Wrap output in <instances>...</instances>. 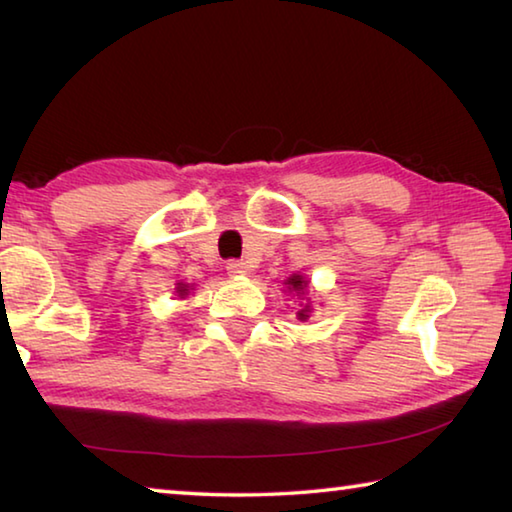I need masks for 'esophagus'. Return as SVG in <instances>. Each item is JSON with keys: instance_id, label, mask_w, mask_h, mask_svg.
Wrapping results in <instances>:
<instances>
[{"instance_id": "34e87169", "label": "esophagus", "mask_w": 512, "mask_h": 512, "mask_svg": "<svg viewBox=\"0 0 512 512\" xmlns=\"http://www.w3.org/2000/svg\"><path fill=\"white\" fill-rule=\"evenodd\" d=\"M225 271H228L230 275L239 277V275L248 273V266H246V262H241V259H230V262L225 264Z\"/></svg>"}]
</instances>
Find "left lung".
Returning <instances> with one entry per match:
<instances>
[{
  "mask_svg": "<svg viewBox=\"0 0 512 512\" xmlns=\"http://www.w3.org/2000/svg\"><path fill=\"white\" fill-rule=\"evenodd\" d=\"M284 284H287L289 291L298 293V296H300V293H302V296H305V289H307V284H309V282L305 280V277L296 273V275H291L289 280L284 282ZM309 314H311V307H309V302H305V305H302V307L298 309V318H300V320H307V318H309Z\"/></svg>",
  "mask_w": 512,
  "mask_h": 512,
  "instance_id": "left-lung-1",
  "label": "left lung"
}]
</instances>
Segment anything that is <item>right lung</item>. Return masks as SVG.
Instances as JSON below:
<instances>
[{"label":"right lung","instance_id":"right-lung-1","mask_svg":"<svg viewBox=\"0 0 512 512\" xmlns=\"http://www.w3.org/2000/svg\"><path fill=\"white\" fill-rule=\"evenodd\" d=\"M178 293H180V296H185V293H187V287H185V284H180V287H178Z\"/></svg>","mask_w":512,"mask_h":512}]
</instances>
